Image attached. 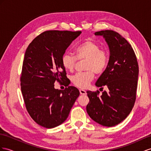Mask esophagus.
<instances>
[{
    "label": "esophagus",
    "instance_id": "1",
    "mask_svg": "<svg viewBox=\"0 0 151 151\" xmlns=\"http://www.w3.org/2000/svg\"><path fill=\"white\" fill-rule=\"evenodd\" d=\"M80 94H82V95H85L87 94L86 91L83 90V89H80Z\"/></svg>",
    "mask_w": 151,
    "mask_h": 151
}]
</instances>
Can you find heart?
<instances>
[{"label": "heart", "mask_w": 151, "mask_h": 151, "mask_svg": "<svg viewBox=\"0 0 151 151\" xmlns=\"http://www.w3.org/2000/svg\"><path fill=\"white\" fill-rule=\"evenodd\" d=\"M74 53L75 56L64 53L62 57V64L67 71H73L76 68L77 61L85 60L86 71L77 73L71 78L76 87L85 88L93 80L94 73L99 75L105 71L109 62V53L91 39L80 43L75 48Z\"/></svg>", "instance_id": "b5f03b06"}]
</instances>
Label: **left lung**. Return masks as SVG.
Listing matches in <instances>:
<instances>
[{"mask_svg": "<svg viewBox=\"0 0 151 151\" xmlns=\"http://www.w3.org/2000/svg\"><path fill=\"white\" fill-rule=\"evenodd\" d=\"M103 36L109 46V64L96 86L107 92L87 91L89 102L86 110L90 117L104 126L111 127L123 121L134 106L137 97L138 64L132 46L114 30L96 32ZM100 88V89H101Z\"/></svg>", "mask_w": 151, "mask_h": 151, "instance_id": "8db88e82", "label": "left lung"}]
</instances>
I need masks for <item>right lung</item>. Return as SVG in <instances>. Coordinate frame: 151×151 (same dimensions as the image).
Wrapping results in <instances>:
<instances>
[{"label":"right lung","mask_w":151,"mask_h":151,"mask_svg":"<svg viewBox=\"0 0 151 151\" xmlns=\"http://www.w3.org/2000/svg\"><path fill=\"white\" fill-rule=\"evenodd\" d=\"M81 31L46 30L34 39L27 48L20 76L21 91L30 117L39 125L53 128L63 123L80 92L69 86L62 57ZM63 82L64 90L54 83Z\"/></svg>","instance_id":"right-lung-1"}]
</instances>
